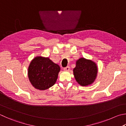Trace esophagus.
<instances>
[{
  "label": "esophagus",
  "instance_id": "34e87169",
  "mask_svg": "<svg viewBox=\"0 0 126 126\" xmlns=\"http://www.w3.org/2000/svg\"><path fill=\"white\" fill-rule=\"evenodd\" d=\"M63 70H64V71H69V70H70V67H69V66H67V67L64 68H63Z\"/></svg>",
  "mask_w": 126,
  "mask_h": 126
}]
</instances>
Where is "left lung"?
I'll list each match as a JSON object with an SVG mask.
<instances>
[{
    "label": "left lung",
    "instance_id": "8db88e82",
    "mask_svg": "<svg viewBox=\"0 0 126 126\" xmlns=\"http://www.w3.org/2000/svg\"><path fill=\"white\" fill-rule=\"evenodd\" d=\"M73 73L75 80L80 85L87 86L94 81L97 75V68L92 61L81 58L77 61Z\"/></svg>",
    "mask_w": 126,
    "mask_h": 126
}]
</instances>
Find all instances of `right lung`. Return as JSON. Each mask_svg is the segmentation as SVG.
I'll return each instance as SVG.
<instances>
[{
	"instance_id": "1",
	"label": "right lung",
	"mask_w": 126,
	"mask_h": 126,
	"mask_svg": "<svg viewBox=\"0 0 126 126\" xmlns=\"http://www.w3.org/2000/svg\"><path fill=\"white\" fill-rule=\"evenodd\" d=\"M60 70L59 66L49 58L37 57L31 62L28 68L29 80L36 89L46 90L56 83Z\"/></svg>"
}]
</instances>
